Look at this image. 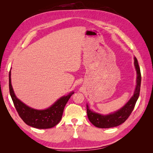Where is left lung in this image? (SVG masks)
<instances>
[{
  "instance_id": "obj_1",
  "label": "left lung",
  "mask_w": 153,
  "mask_h": 153,
  "mask_svg": "<svg viewBox=\"0 0 153 153\" xmlns=\"http://www.w3.org/2000/svg\"><path fill=\"white\" fill-rule=\"evenodd\" d=\"M134 59H135L134 63H135V66L137 73V86L132 98L129 100L128 102L122 108L114 114L107 115H102L92 112L89 108V106L87 105V114L88 119L96 127L100 128H109L119 126L120 124L126 121L129 117V115H131L134 107H135L138 96H139L141 84V73L140 67L138 66L137 58L135 57Z\"/></svg>"
}]
</instances>
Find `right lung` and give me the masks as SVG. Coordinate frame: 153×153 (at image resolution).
Wrapping results in <instances>:
<instances>
[{
	"label": "right lung",
	"mask_w": 153,
	"mask_h": 153,
	"mask_svg": "<svg viewBox=\"0 0 153 153\" xmlns=\"http://www.w3.org/2000/svg\"><path fill=\"white\" fill-rule=\"evenodd\" d=\"M9 88L13 104L19 116L27 125L38 129H48L56 126L62 118L64 106L74 93L71 92L68 96L62 97L47 109L38 110L29 107L16 98L11 83V71L9 73Z\"/></svg>",
	"instance_id": "1"
}]
</instances>
